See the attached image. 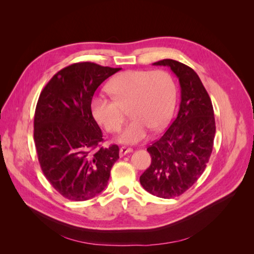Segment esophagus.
<instances>
[{"mask_svg": "<svg viewBox=\"0 0 254 254\" xmlns=\"http://www.w3.org/2000/svg\"><path fill=\"white\" fill-rule=\"evenodd\" d=\"M132 151H133L132 148L126 147V146H122V147L120 148V156H121V157H124L125 155H127V153L132 152Z\"/></svg>", "mask_w": 254, "mask_h": 254, "instance_id": "esophagus-1", "label": "esophagus"}]
</instances>
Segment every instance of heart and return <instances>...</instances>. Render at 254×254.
Here are the masks:
<instances>
[{
    "mask_svg": "<svg viewBox=\"0 0 254 254\" xmlns=\"http://www.w3.org/2000/svg\"><path fill=\"white\" fill-rule=\"evenodd\" d=\"M112 97L97 94L91 102L94 119L110 133L119 132L124 121V108L131 117L119 137L122 143L136 144L150 129L161 130L170 122L176 105V86L163 70L123 72L108 83Z\"/></svg>",
    "mask_w": 254,
    "mask_h": 254,
    "instance_id": "heart-1",
    "label": "heart"
}]
</instances>
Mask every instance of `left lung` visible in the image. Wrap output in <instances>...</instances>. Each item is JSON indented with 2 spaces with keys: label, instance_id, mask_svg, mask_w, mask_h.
Wrapping results in <instances>:
<instances>
[{
  "label": "left lung",
  "instance_id": "1",
  "mask_svg": "<svg viewBox=\"0 0 254 254\" xmlns=\"http://www.w3.org/2000/svg\"><path fill=\"white\" fill-rule=\"evenodd\" d=\"M153 64L170 66L179 78L181 102L170 127L147 148L151 163L140 182L148 193L171 199L187 191L204 172L216 126L211 98L193 68L173 59Z\"/></svg>",
  "mask_w": 254,
  "mask_h": 254
}]
</instances>
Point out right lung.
<instances>
[{"instance_id":"1","label":"right lung","mask_w":254,"mask_h":254,"mask_svg":"<svg viewBox=\"0 0 254 254\" xmlns=\"http://www.w3.org/2000/svg\"><path fill=\"white\" fill-rule=\"evenodd\" d=\"M121 67L77 63L57 72L40 93L34 140L41 170L64 198L84 201L108 184L119 146L103 147V132L92 115L96 89Z\"/></svg>"}]
</instances>
